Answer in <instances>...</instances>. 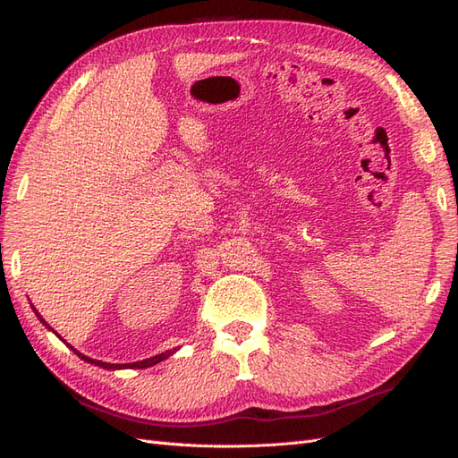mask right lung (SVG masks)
Masks as SVG:
<instances>
[{
    "mask_svg": "<svg viewBox=\"0 0 458 458\" xmlns=\"http://www.w3.org/2000/svg\"><path fill=\"white\" fill-rule=\"evenodd\" d=\"M32 310H34V313L38 315V318L41 323L46 325V328L47 330H51V332H55L47 323H46V318L41 317L38 311H36V308L32 306ZM55 335H57V332H55ZM59 336V335H57ZM61 338V336H59ZM63 340V338H61ZM64 342V340H63ZM66 344V342H64ZM68 345V344H66ZM68 348H71L78 357H81L84 359V361H88V363H91V365H97V367H101V369H106V370H120V369H148V367H152V365H157V363H160V361H164V359H168L170 355H174L177 350L174 348V350H168V352H164V353H158V355H155V357H148V359H143V361H135V363H105V361H97V359H91V357H88V355H84V353H80L76 348H72V345H68Z\"/></svg>",
    "mask_w": 458,
    "mask_h": 458,
    "instance_id": "right-lung-1",
    "label": "right lung"
}]
</instances>
